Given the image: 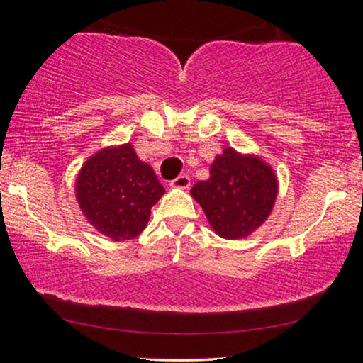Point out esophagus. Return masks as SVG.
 Segmentation results:
<instances>
[{"instance_id": "esophagus-1", "label": "esophagus", "mask_w": 363, "mask_h": 363, "mask_svg": "<svg viewBox=\"0 0 363 363\" xmlns=\"http://www.w3.org/2000/svg\"><path fill=\"white\" fill-rule=\"evenodd\" d=\"M171 187H176V189H189V187H191V177L186 176V174L177 176L174 181H171Z\"/></svg>"}]
</instances>
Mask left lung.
Returning <instances> with one entry per match:
<instances>
[{"label": "left lung", "instance_id": "1", "mask_svg": "<svg viewBox=\"0 0 363 363\" xmlns=\"http://www.w3.org/2000/svg\"><path fill=\"white\" fill-rule=\"evenodd\" d=\"M208 172L207 181L194 184L191 196L218 237L245 238L268 220L278 197V177L262 156L227 146Z\"/></svg>", "mask_w": 363, "mask_h": 363}]
</instances>
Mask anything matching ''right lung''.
Masks as SVG:
<instances>
[{"mask_svg": "<svg viewBox=\"0 0 363 363\" xmlns=\"http://www.w3.org/2000/svg\"><path fill=\"white\" fill-rule=\"evenodd\" d=\"M164 192L131 143L101 147L82 164L75 179V199L85 220L113 242L145 230L151 207Z\"/></svg>", "mask_w": 363, "mask_h": 363, "instance_id": "right-lung-1", "label": "right lung"}]
</instances>
